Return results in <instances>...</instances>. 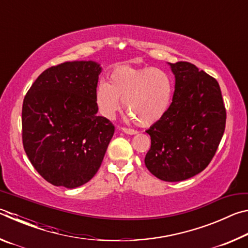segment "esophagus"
<instances>
[{"label":"esophagus","mask_w":248,"mask_h":248,"mask_svg":"<svg viewBox=\"0 0 248 248\" xmlns=\"http://www.w3.org/2000/svg\"><path fill=\"white\" fill-rule=\"evenodd\" d=\"M121 130H123V132H124V133H127V134H136V133H137V131H136V130H133V129H128V128H121Z\"/></svg>","instance_id":"1"}]
</instances>
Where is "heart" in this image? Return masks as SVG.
Instances as JSON below:
<instances>
[{
    "label": "heart",
    "mask_w": 248,
    "mask_h": 248,
    "mask_svg": "<svg viewBox=\"0 0 248 248\" xmlns=\"http://www.w3.org/2000/svg\"><path fill=\"white\" fill-rule=\"evenodd\" d=\"M173 92V78L164 70L120 65L111 71L109 83L98 82L95 103L100 114L112 119L120 110L123 100L128 119L141 127H149L169 110Z\"/></svg>",
    "instance_id": "heart-1"
}]
</instances>
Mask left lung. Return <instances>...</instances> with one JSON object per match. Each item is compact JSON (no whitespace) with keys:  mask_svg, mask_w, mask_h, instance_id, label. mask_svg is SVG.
Returning <instances> with one entry per match:
<instances>
[{"mask_svg":"<svg viewBox=\"0 0 248 248\" xmlns=\"http://www.w3.org/2000/svg\"><path fill=\"white\" fill-rule=\"evenodd\" d=\"M175 77L173 102L146 133V169L164 182H182L202 171L215 156L225 129L219 83L189 62L169 63Z\"/></svg>","mask_w":248,"mask_h":248,"instance_id":"obj_1","label":"left lung"}]
</instances>
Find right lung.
<instances>
[{
  "label": "right lung",
  "instance_id": "add662e5",
  "mask_svg": "<svg viewBox=\"0 0 248 248\" xmlns=\"http://www.w3.org/2000/svg\"><path fill=\"white\" fill-rule=\"evenodd\" d=\"M102 66L69 61L41 73L24 98L23 144L35 170L54 186L73 189L94 177L115 127L97 116Z\"/></svg>",
  "mask_w": 248,
  "mask_h": 248
}]
</instances>
